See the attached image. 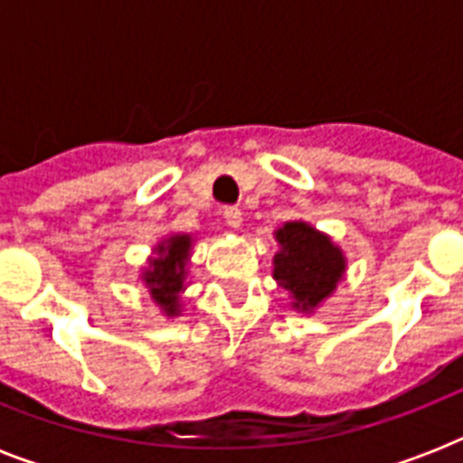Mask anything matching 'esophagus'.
<instances>
[{
	"instance_id": "1",
	"label": "esophagus",
	"mask_w": 463,
	"mask_h": 463,
	"mask_svg": "<svg viewBox=\"0 0 463 463\" xmlns=\"http://www.w3.org/2000/svg\"><path fill=\"white\" fill-rule=\"evenodd\" d=\"M223 218L231 228H240V225H242V211H240L238 206H225Z\"/></svg>"
}]
</instances>
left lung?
<instances>
[{
	"mask_svg": "<svg viewBox=\"0 0 463 463\" xmlns=\"http://www.w3.org/2000/svg\"><path fill=\"white\" fill-rule=\"evenodd\" d=\"M274 235L281 245L274 257V279L290 293L293 307L312 312L344 279V252L329 235L315 231L305 221H288Z\"/></svg>",
	"mask_w": 463,
	"mask_h": 463,
	"instance_id": "left-lung-1",
	"label": "left lung"
}]
</instances>
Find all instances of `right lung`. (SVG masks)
<instances>
[{"instance_id": "right-lung-1", "label": "right lung", "mask_w": 463, "mask_h": 463, "mask_svg": "<svg viewBox=\"0 0 463 463\" xmlns=\"http://www.w3.org/2000/svg\"><path fill=\"white\" fill-rule=\"evenodd\" d=\"M189 250L192 235H170L156 247V257H151L148 269L141 274L151 298L167 317L180 315V293L187 279Z\"/></svg>"}]
</instances>
